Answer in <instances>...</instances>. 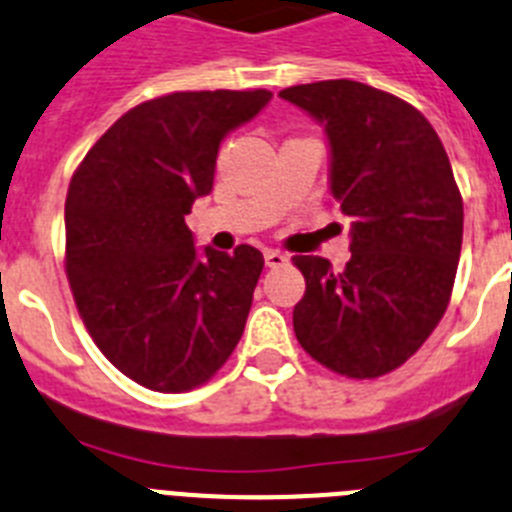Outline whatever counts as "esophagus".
I'll return each mask as SVG.
<instances>
[{"instance_id":"esophagus-1","label":"esophagus","mask_w":512,"mask_h":512,"mask_svg":"<svg viewBox=\"0 0 512 512\" xmlns=\"http://www.w3.org/2000/svg\"><path fill=\"white\" fill-rule=\"evenodd\" d=\"M285 262H288V257H285L283 252L265 250V265L267 267H280V265H285Z\"/></svg>"}]
</instances>
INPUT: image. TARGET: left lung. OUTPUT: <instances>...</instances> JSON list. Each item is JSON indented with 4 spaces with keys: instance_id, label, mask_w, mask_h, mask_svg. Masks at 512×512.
I'll return each mask as SVG.
<instances>
[{
    "instance_id": "obj_1",
    "label": "left lung",
    "mask_w": 512,
    "mask_h": 512,
    "mask_svg": "<svg viewBox=\"0 0 512 512\" xmlns=\"http://www.w3.org/2000/svg\"><path fill=\"white\" fill-rule=\"evenodd\" d=\"M329 137V188L352 222V257H293L306 293L301 347L354 380L388 375L418 352L449 306L464 206L436 130L408 101L336 78L280 91Z\"/></svg>"
}]
</instances>
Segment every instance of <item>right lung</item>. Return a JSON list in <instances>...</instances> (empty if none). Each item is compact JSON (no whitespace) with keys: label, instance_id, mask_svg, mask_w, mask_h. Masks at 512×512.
Listing matches in <instances>:
<instances>
[{"label":"right lung","instance_id":"right-lung-1","mask_svg":"<svg viewBox=\"0 0 512 512\" xmlns=\"http://www.w3.org/2000/svg\"><path fill=\"white\" fill-rule=\"evenodd\" d=\"M273 94L176 91L117 119L73 173L66 273L96 347L158 393L204 385L245 331L262 252L199 255L186 227L219 145Z\"/></svg>","mask_w":512,"mask_h":512}]
</instances>
